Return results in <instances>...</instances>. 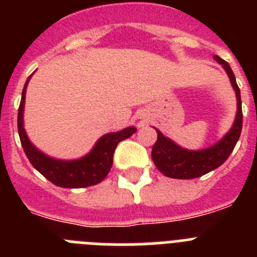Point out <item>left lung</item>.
<instances>
[{"label":"left lung","instance_id":"left-lung-1","mask_svg":"<svg viewBox=\"0 0 257 257\" xmlns=\"http://www.w3.org/2000/svg\"><path fill=\"white\" fill-rule=\"evenodd\" d=\"M213 59L222 65L228 74L230 83L237 96V114L230 130L222 136L216 144L201 151H189L181 148L170 138H166L160 130H157V142L152 149V160L154 165L165 176L172 179H194L207 174L228 160V157L234 149L242 131V101L240 91L235 81L234 73L225 60L215 55Z\"/></svg>","mask_w":257,"mask_h":257}]
</instances>
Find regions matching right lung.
<instances>
[{"label":"right lung","mask_w":257,"mask_h":257,"mask_svg":"<svg viewBox=\"0 0 257 257\" xmlns=\"http://www.w3.org/2000/svg\"><path fill=\"white\" fill-rule=\"evenodd\" d=\"M31 77L32 76L28 77L23 88L22 100H20L19 110H18V131H19L20 143L28 157L29 162L40 174L44 175L47 180L61 188H70V189L86 188L103 181L108 172L110 171V167L113 165V154H114L118 143L130 138L136 131V127L130 126L117 133L105 134L97 140L91 151L78 160L52 158L36 148L24 130L23 113H24V104H26L27 86Z\"/></svg>","instance_id":"add662e5"}]
</instances>
